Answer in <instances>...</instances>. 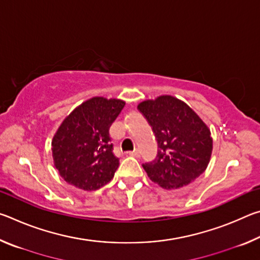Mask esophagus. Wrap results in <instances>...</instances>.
<instances>
[{"label": "esophagus", "mask_w": 260, "mask_h": 260, "mask_svg": "<svg viewBox=\"0 0 260 260\" xmlns=\"http://www.w3.org/2000/svg\"><path fill=\"white\" fill-rule=\"evenodd\" d=\"M129 156H133V157H140V151H139V150L131 151V152H129Z\"/></svg>", "instance_id": "esophagus-1"}]
</instances>
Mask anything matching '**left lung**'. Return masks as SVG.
Listing matches in <instances>:
<instances>
[{
    "mask_svg": "<svg viewBox=\"0 0 260 260\" xmlns=\"http://www.w3.org/2000/svg\"><path fill=\"white\" fill-rule=\"evenodd\" d=\"M158 143L155 160L143 164L152 182L165 189L187 186L204 172L212 153L211 132L183 101L158 96L138 105Z\"/></svg>",
    "mask_w": 260,
    "mask_h": 260,
    "instance_id": "left-lung-1",
    "label": "left lung"
}]
</instances>
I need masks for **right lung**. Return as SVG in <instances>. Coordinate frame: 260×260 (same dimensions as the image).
Here are the masks:
<instances>
[{"mask_svg": "<svg viewBox=\"0 0 260 260\" xmlns=\"http://www.w3.org/2000/svg\"><path fill=\"white\" fill-rule=\"evenodd\" d=\"M125 102L101 96L85 101L61 122L51 141L54 165L69 184L98 190L111 181L119 166L110 127Z\"/></svg>", "mask_w": 260, "mask_h": 260, "instance_id": "add662e5", "label": "right lung"}]
</instances>
